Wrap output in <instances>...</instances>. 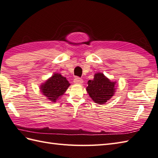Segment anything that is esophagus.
<instances>
[{
	"mask_svg": "<svg viewBox=\"0 0 158 158\" xmlns=\"http://www.w3.org/2000/svg\"><path fill=\"white\" fill-rule=\"evenodd\" d=\"M73 82H74L75 84H81L83 83V79L79 77H76L73 80Z\"/></svg>",
	"mask_w": 158,
	"mask_h": 158,
	"instance_id": "34e87169",
	"label": "esophagus"
}]
</instances>
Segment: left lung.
<instances>
[{
    "instance_id": "1",
    "label": "left lung",
    "mask_w": 158,
    "mask_h": 158,
    "mask_svg": "<svg viewBox=\"0 0 158 158\" xmlns=\"http://www.w3.org/2000/svg\"><path fill=\"white\" fill-rule=\"evenodd\" d=\"M115 82H111L102 73H96L93 80L88 81L87 91L97 104H104L114 94Z\"/></svg>"
}]
</instances>
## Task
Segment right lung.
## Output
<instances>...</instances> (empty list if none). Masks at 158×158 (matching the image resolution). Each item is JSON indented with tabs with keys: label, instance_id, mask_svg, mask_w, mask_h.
I'll return each instance as SVG.
<instances>
[{
	"label": "right lung",
	"instance_id": "1",
	"mask_svg": "<svg viewBox=\"0 0 158 158\" xmlns=\"http://www.w3.org/2000/svg\"><path fill=\"white\" fill-rule=\"evenodd\" d=\"M69 85L70 83L64 77L56 73L42 85L41 91L44 96L50 101L55 102L64 94Z\"/></svg>",
	"mask_w": 158,
	"mask_h": 158
}]
</instances>
